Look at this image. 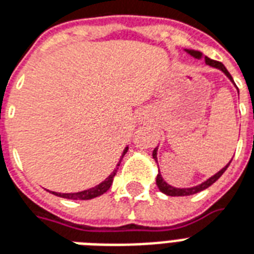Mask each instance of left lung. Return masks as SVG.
Segmentation results:
<instances>
[{
  "label": "left lung",
  "mask_w": 254,
  "mask_h": 254,
  "mask_svg": "<svg viewBox=\"0 0 254 254\" xmlns=\"http://www.w3.org/2000/svg\"><path fill=\"white\" fill-rule=\"evenodd\" d=\"M189 55H191L192 58H195V59H204V62H206V64H208L210 67H214V68H218L222 71L223 74L226 75L227 78H229V80L232 82L234 86H236V83H234V80H233L232 75L229 74V71L226 69V67L222 64V63H219V62H217V60H213L210 59V58H207V56H203V54L200 52V51H195V50H185ZM157 149H159V145L156 146L155 149H153V152H152V157L155 159V161L157 163ZM230 163H232V160L229 161L225 167H223L222 170H219L217 172V174H214L213 176H210L208 179H206L204 182H202L200 185H196V186H192V187H185V189H180V187H174V186H171L170 183H167L164 179H163V176H161L160 174V170H159V172H157V176H156V185H157V187H159V190H160L161 192L165 195H168V196H187V195H194L196 194V192H200V191H203V190H206L207 187H210V186L213 185V183H215L221 176L223 175V172L227 170V167L230 165ZM157 167H159V163H157Z\"/></svg>",
  "instance_id": "1"
}]
</instances>
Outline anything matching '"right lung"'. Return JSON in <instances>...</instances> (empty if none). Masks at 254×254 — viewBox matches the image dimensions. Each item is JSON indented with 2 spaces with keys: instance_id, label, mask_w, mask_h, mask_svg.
I'll list each match as a JSON object with an SVG mask.
<instances>
[{
  "instance_id": "add662e5",
  "label": "right lung",
  "mask_w": 254,
  "mask_h": 254,
  "mask_svg": "<svg viewBox=\"0 0 254 254\" xmlns=\"http://www.w3.org/2000/svg\"><path fill=\"white\" fill-rule=\"evenodd\" d=\"M127 149H129V146L127 145L125 146V149L122 151L121 157H120V160H118L117 165H116V168H114L112 174L109 175L108 178L103 180V182H101L99 185L94 186V187H91V189L79 191V192H64V194H63V192H55V191H50V190H47V191L51 192V194L56 195V196H59V198L71 199V200H89V199H94V198H97V196H101V195L105 194V192L110 189V186H112L113 183V178H114L116 174H117V170H118V167H120V164H121L122 157L125 156Z\"/></svg>"
}]
</instances>
